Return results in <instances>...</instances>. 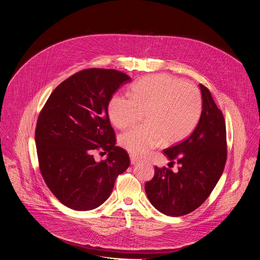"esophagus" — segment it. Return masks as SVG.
<instances>
[{"mask_svg": "<svg viewBox=\"0 0 260 260\" xmlns=\"http://www.w3.org/2000/svg\"><path fill=\"white\" fill-rule=\"evenodd\" d=\"M129 158H131V164L132 165H137L140 161V158H138L136 155L134 154H129Z\"/></svg>", "mask_w": 260, "mask_h": 260, "instance_id": "esophagus-1", "label": "esophagus"}]
</instances>
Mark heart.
I'll list each match as a JSON object with an SVG mask.
<instances>
[{
	"mask_svg": "<svg viewBox=\"0 0 260 260\" xmlns=\"http://www.w3.org/2000/svg\"><path fill=\"white\" fill-rule=\"evenodd\" d=\"M131 97L114 94L108 103V114L118 128L133 125L139 110H146V124L122 134L119 142L128 152L143 155L153 148L175 144L186 138L196 127L202 113L199 88L166 74H155L136 81Z\"/></svg>",
	"mask_w": 260,
	"mask_h": 260,
	"instance_id": "obj_1",
	"label": "heart"
}]
</instances>
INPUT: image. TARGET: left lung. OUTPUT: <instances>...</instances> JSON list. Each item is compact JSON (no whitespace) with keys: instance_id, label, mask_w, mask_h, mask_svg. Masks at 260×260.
I'll list each match as a JSON object with an SVG mask.
<instances>
[{"instance_id":"8db88e82","label":"left lung","mask_w":260,"mask_h":260,"mask_svg":"<svg viewBox=\"0 0 260 260\" xmlns=\"http://www.w3.org/2000/svg\"><path fill=\"white\" fill-rule=\"evenodd\" d=\"M203 99L201 118L189 137L167 148L164 154L179 165L178 171L154 170L145 184L146 194L160 213L178 217L198 209L211 194L226 162V128L223 114L210 90L200 84Z\"/></svg>"}]
</instances>
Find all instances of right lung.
Wrapping results in <instances>:
<instances>
[{"label":"right lung","instance_id":"right-lung-1","mask_svg":"<svg viewBox=\"0 0 260 260\" xmlns=\"http://www.w3.org/2000/svg\"><path fill=\"white\" fill-rule=\"evenodd\" d=\"M126 74L112 69L82 70L50 94L37 121L35 141L42 177L55 198L76 211L98 208L112 193L129 157L115 146L108 103ZM99 150L108 156L95 162Z\"/></svg>","mask_w":260,"mask_h":260}]
</instances>
